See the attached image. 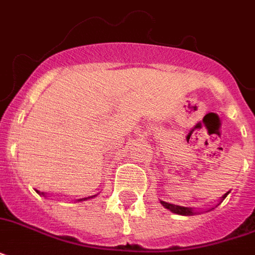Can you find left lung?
<instances>
[{
	"instance_id": "obj_1",
	"label": "left lung",
	"mask_w": 255,
	"mask_h": 255,
	"mask_svg": "<svg viewBox=\"0 0 255 255\" xmlns=\"http://www.w3.org/2000/svg\"><path fill=\"white\" fill-rule=\"evenodd\" d=\"M229 194V192L228 193H225L224 196H222V200L226 197ZM221 200V201H222ZM160 204L164 206V208H167L168 210H170L172 213H176V214H180V216H193V214H198L201 213V212H197V210L194 209V208H186V206H180V205H174V204H169V202H165V201H160ZM217 206V205H216ZM212 209H214V208H212ZM210 209V210H212ZM206 212H209V210H206Z\"/></svg>"
}]
</instances>
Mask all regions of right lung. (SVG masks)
I'll return each mask as SVG.
<instances>
[{"label":"right lung","mask_w":255,"mask_h":255,"mask_svg":"<svg viewBox=\"0 0 255 255\" xmlns=\"http://www.w3.org/2000/svg\"><path fill=\"white\" fill-rule=\"evenodd\" d=\"M37 193H39V194H43V196H45V193H43V192H38L37 190ZM96 196V194H95ZM95 196H90V197H86V198H79V200H77V201H85V200H88V198H92V197H95Z\"/></svg>","instance_id":"right-lung-1"}]
</instances>
